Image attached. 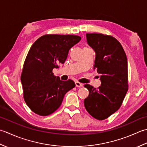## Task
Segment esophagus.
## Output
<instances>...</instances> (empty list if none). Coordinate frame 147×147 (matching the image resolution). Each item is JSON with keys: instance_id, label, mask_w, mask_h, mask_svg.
Listing matches in <instances>:
<instances>
[{"instance_id": "34e87169", "label": "esophagus", "mask_w": 147, "mask_h": 147, "mask_svg": "<svg viewBox=\"0 0 147 147\" xmlns=\"http://www.w3.org/2000/svg\"><path fill=\"white\" fill-rule=\"evenodd\" d=\"M76 87H79V88H80V87H82L83 86V84L82 83L79 82V81H76Z\"/></svg>"}]
</instances>
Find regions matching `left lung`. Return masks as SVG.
<instances>
[{"instance_id":"left-lung-1","label":"left lung","mask_w":147,"mask_h":147,"mask_svg":"<svg viewBox=\"0 0 147 147\" xmlns=\"http://www.w3.org/2000/svg\"><path fill=\"white\" fill-rule=\"evenodd\" d=\"M88 44L96 53L94 69L100 75L98 89L84 87L89 96L84 103L87 111L98 120L107 119L119 109L128 90L127 60L121 43L111 35L86 34Z\"/></svg>"}]
</instances>
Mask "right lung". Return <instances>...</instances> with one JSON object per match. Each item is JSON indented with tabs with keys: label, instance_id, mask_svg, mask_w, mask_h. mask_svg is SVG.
Wrapping results in <instances>:
<instances>
[{
	"label": "right lung",
	"instance_id": "add662e5",
	"mask_svg": "<svg viewBox=\"0 0 147 147\" xmlns=\"http://www.w3.org/2000/svg\"><path fill=\"white\" fill-rule=\"evenodd\" d=\"M81 39L78 35L47 34L33 44L21 76L25 103L36 114L47 116L60 107L65 94L76 84L63 81L53 73L64 63L68 51Z\"/></svg>",
	"mask_w": 147,
	"mask_h": 147
}]
</instances>
